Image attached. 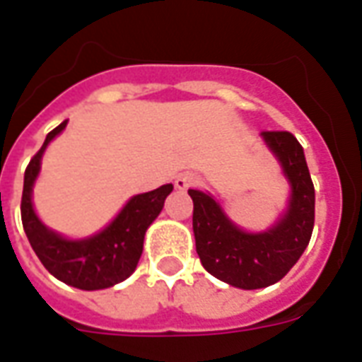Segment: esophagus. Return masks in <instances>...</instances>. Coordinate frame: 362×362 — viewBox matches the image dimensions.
I'll use <instances>...</instances> for the list:
<instances>
[{
	"mask_svg": "<svg viewBox=\"0 0 362 362\" xmlns=\"http://www.w3.org/2000/svg\"><path fill=\"white\" fill-rule=\"evenodd\" d=\"M197 182H199V176L194 173H182L178 178H176V188L178 189H188L194 188Z\"/></svg>",
	"mask_w": 362,
	"mask_h": 362,
	"instance_id": "34e87169",
	"label": "esophagus"
}]
</instances>
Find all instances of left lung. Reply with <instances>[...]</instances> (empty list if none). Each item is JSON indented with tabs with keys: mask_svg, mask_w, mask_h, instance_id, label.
<instances>
[{
	"mask_svg": "<svg viewBox=\"0 0 362 362\" xmlns=\"http://www.w3.org/2000/svg\"><path fill=\"white\" fill-rule=\"evenodd\" d=\"M291 182L285 217L266 233L235 227L219 204L204 192L189 189L194 202V236L202 266L213 277L238 288H262L283 279L308 246L314 228V184L304 151L288 132H262Z\"/></svg>",
	"mask_w": 362,
	"mask_h": 362,
	"instance_id": "8db88e82",
	"label": "left lung"
}]
</instances>
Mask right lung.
<instances>
[{
  "instance_id": "1",
  "label": "right lung",
  "mask_w": 362,
  "mask_h": 362,
  "mask_svg": "<svg viewBox=\"0 0 362 362\" xmlns=\"http://www.w3.org/2000/svg\"><path fill=\"white\" fill-rule=\"evenodd\" d=\"M66 124L67 122H62L46 135V141L30 158L25 170L21 197L23 228L38 259L54 277L83 291L112 287L135 272L137 262L141 258L145 230L157 219L166 196L173 192V184H165L153 192L134 196L103 233L90 238L67 240L64 236L56 235L36 217L30 192L40 170V158L46 145L66 127Z\"/></svg>"
}]
</instances>
